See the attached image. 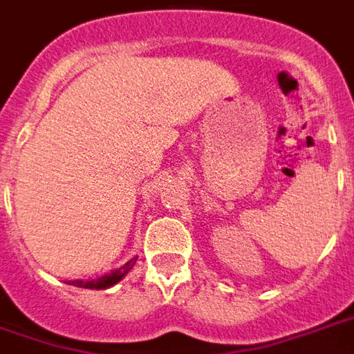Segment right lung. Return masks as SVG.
<instances>
[{
    "instance_id": "right-lung-1",
    "label": "right lung",
    "mask_w": 354,
    "mask_h": 354,
    "mask_svg": "<svg viewBox=\"0 0 354 354\" xmlns=\"http://www.w3.org/2000/svg\"><path fill=\"white\" fill-rule=\"evenodd\" d=\"M138 259V257H136ZM136 259L132 261H128L124 266H120L118 270H113L111 274H105V276H101L97 280H91V281H82V280H74V281H68V283H73L76 288H86V289H107L111 286H115L117 281H120L124 278L128 272L134 268L136 264Z\"/></svg>"
}]
</instances>
